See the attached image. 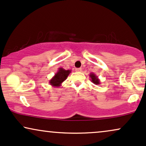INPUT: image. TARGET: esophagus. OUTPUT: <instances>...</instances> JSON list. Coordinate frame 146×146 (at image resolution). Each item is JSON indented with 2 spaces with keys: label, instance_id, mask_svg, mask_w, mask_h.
Instances as JSON below:
<instances>
[{
  "label": "esophagus",
  "instance_id": "34e87169",
  "mask_svg": "<svg viewBox=\"0 0 146 146\" xmlns=\"http://www.w3.org/2000/svg\"><path fill=\"white\" fill-rule=\"evenodd\" d=\"M75 71L77 72H81L82 71V68H76V69H75Z\"/></svg>",
  "mask_w": 146,
  "mask_h": 146
}]
</instances>
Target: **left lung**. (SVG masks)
Segmentation results:
<instances>
[{
    "label": "left lung",
    "mask_w": 146,
    "mask_h": 146,
    "mask_svg": "<svg viewBox=\"0 0 146 146\" xmlns=\"http://www.w3.org/2000/svg\"><path fill=\"white\" fill-rule=\"evenodd\" d=\"M90 77L91 78L90 80H91V82L93 83V84H94L96 85L100 84V79H98V77L96 76V75H95L94 73H90Z\"/></svg>",
    "instance_id": "obj_1"
}]
</instances>
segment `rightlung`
<instances>
[{"instance_id": "add662e5", "label": "right lung", "mask_w": 146, "mask_h": 146, "mask_svg": "<svg viewBox=\"0 0 146 146\" xmlns=\"http://www.w3.org/2000/svg\"><path fill=\"white\" fill-rule=\"evenodd\" d=\"M71 72V70H65L61 67L58 68L54 77L49 81L50 85L53 87H60L62 83L67 79Z\"/></svg>"}]
</instances>
